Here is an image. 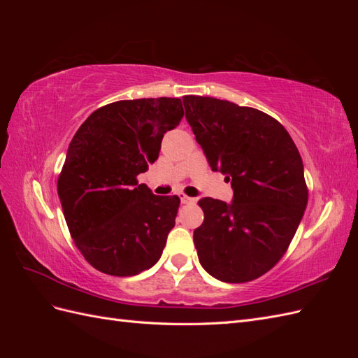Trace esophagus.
Listing matches in <instances>:
<instances>
[{
	"label": "esophagus",
	"instance_id": "obj_1",
	"mask_svg": "<svg viewBox=\"0 0 358 358\" xmlns=\"http://www.w3.org/2000/svg\"><path fill=\"white\" fill-rule=\"evenodd\" d=\"M179 197H180V201L183 203V204H189V203H194L196 200H194L192 197H188L187 194H183V192H180L179 194Z\"/></svg>",
	"mask_w": 358,
	"mask_h": 358
}]
</instances>
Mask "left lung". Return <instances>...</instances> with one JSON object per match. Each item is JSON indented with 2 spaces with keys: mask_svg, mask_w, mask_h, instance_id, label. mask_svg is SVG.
I'll return each instance as SVG.
<instances>
[{
  "mask_svg": "<svg viewBox=\"0 0 358 358\" xmlns=\"http://www.w3.org/2000/svg\"><path fill=\"white\" fill-rule=\"evenodd\" d=\"M187 121L209 166L231 182L233 203L201 199L194 230L200 264L213 278L242 284L272 268L308 206L299 149L284 125L254 107L187 95Z\"/></svg>",
  "mask_w": 358,
  "mask_h": 358,
  "instance_id": "left-lung-1",
  "label": "left lung"
}]
</instances>
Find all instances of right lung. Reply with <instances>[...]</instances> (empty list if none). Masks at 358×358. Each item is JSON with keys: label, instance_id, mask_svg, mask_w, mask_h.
Listing matches in <instances>:
<instances>
[{"label": "right lung", "instance_id": "obj_1", "mask_svg": "<svg viewBox=\"0 0 358 358\" xmlns=\"http://www.w3.org/2000/svg\"><path fill=\"white\" fill-rule=\"evenodd\" d=\"M182 117L180 99L121 100L92 112L71 138L58 196L74 245L94 268L134 276L159 259L180 199L154 196L137 176Z\"/></svg>", "mask_w": 358, "mask_h": 358}]
</instances>
